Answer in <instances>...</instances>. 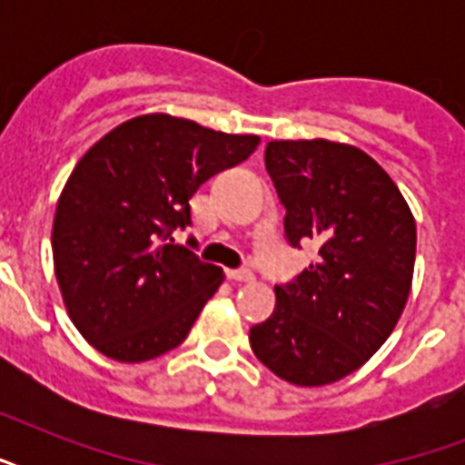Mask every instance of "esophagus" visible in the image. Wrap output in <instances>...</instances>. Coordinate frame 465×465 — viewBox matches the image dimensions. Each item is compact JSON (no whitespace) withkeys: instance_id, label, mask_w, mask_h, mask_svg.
<instances>
[{"instance_id":"1","label":"esophagus","mask_w":465,"mask_h":465,"mask_svg":"<svg viewBox=\"0 0 465 465\" xmlns=\"http://www.w3.org/2000/svg\"><path fill=\"white\" fill-rule=\"evenodd\" d=\"M226 277L232 282H251L253 280V272L248 268H236V270H226Z\"/></svg>"}]
</instances>
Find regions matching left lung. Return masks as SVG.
Returning a JSON list of instances; mask_svg holds the SVG:
<instances>
[{
    "label": "left lung",
    "instance_id": "left-lung-1",
    "mask_svg": "<svg viewBox=\"0 0 465 465\" xmlns=\"http://www.w3.org/2000/svg\"><path fill=\"white\" fill-rule=\"evenodd\" d=\"M265 168L284 204L290 246L318 258L277 284L272 316L251 328L255 357L297 386L352 374L403 313L415 268V219L389 173L328 140L268 142Z\"/></svg>",
    "mask_w": 465,
    "mask_h": 465
}]
</instances>
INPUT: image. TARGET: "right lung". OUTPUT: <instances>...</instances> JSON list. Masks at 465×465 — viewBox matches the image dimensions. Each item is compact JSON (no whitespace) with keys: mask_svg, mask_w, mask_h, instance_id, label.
I'll return each instance as SVG.
<instances>
[{"mask_svg":"<svg viewBox=\"0 0 465 465\" xmlns=\"http://www.w3.org/2000/svg\"><path fill=\"white\" fill-rule=\"evenodd\" d=\"M255 134L140 115L98 140L62 190L53 224L54 275L76 331L118 361H147L188 338L224 280L173 232L193 224L190 197L239 166Z\"/></svg>","mask_w":465,"mask_h":465,"instance_id":"right-lung-1","label":"right lung"}]
</instances>
